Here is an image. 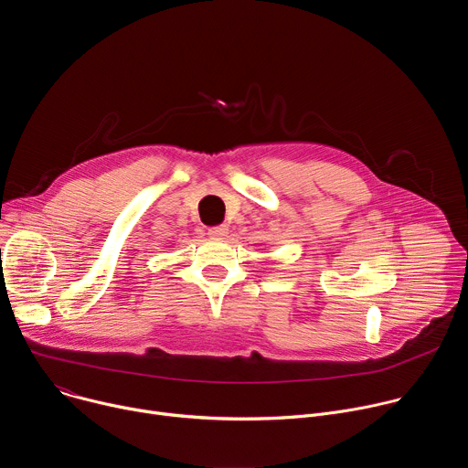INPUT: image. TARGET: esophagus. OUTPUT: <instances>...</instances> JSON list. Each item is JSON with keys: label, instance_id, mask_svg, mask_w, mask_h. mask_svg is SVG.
Listing matches in <instances>:
<instances>
[{"label": "esophagus", "instance_id": "34e87169", "mask_svg": "<svg viewBox=\"0 0 468 468\" xmlns=\"http://www.w3.org/2000/svg\"><path fill=\"white\" fill-rule=\"evenodd\" d=\"M207 235L213 237V239H224V237L228 235V226H215V228H209Z\"/></svg>", "mask_w": 468, "mask_h": 468}]
</instances>
